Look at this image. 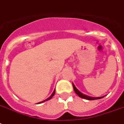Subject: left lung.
<instances>
[{
  "label": "left lung",
  "instance_id": "left-lung-1",
  "mask_svg": "<svg viewBox=\"0 0 124 124\" xmlns=\"http://www.w3.org/2000/svg\"><path fill=\"white\" fill-rule=\"evenodd\" d=\"M72 86H73V88H74V92H76V93L77 95L80 97L81 98H83L85 99H86V100H95V99H101L102 97H104V96L103 97H90V96H88V95H85V94H83V93H81L79 90L76 88V86H74V83H72Z\"/></svg>",
  "mask_w": 124,
  "mask_h": 124
}]
</instances>
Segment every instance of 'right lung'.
I'll return each mask as SVG.
<instances>
[{"mask_svg":"<svg viewBox=\"0 0 124 124\" xmlns=\"http://www.w3.org/2000/svg\"><path fill=\"white\" fill-rule=\"evenodd\" d=\"M55 90H54V91H53V93H52V95H50V97H48V99H45V101H42V102H38V104H40V103H41V102H45V101H48V100H50V99H52V97H53V95H55Z\"/></svg>","mask_w":124,"mask_h":124,"instance_id":"1","label":"right lung"}]
</instances>
